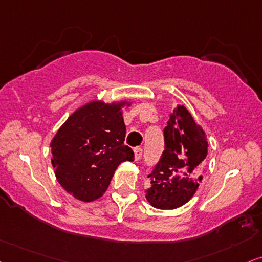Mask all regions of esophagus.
Segmentation results:
<instances>
[{
    "mask_svg": "<svg viewBox=\"0 0 262 262\" xmlns=\"http://www.w3.org/2000/svg\"><path fill=\"white\" fill-rule=\"evenodd\" d=\"M142 156V148L141 147H135L134 148V158L135 161H139Z\"/></svg>",
    "mask_w": 262,
    "mask_h": 262,
    "instance_id": "34e87169",
    "label": "esophagus"
}]
</instances>
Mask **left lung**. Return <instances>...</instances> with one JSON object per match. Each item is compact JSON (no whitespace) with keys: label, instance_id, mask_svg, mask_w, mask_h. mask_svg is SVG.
Instances as JSON below:
<instances>
[{"label":"left lung","instance_id":"obj_1","mask_svg":"<svg viewBox=\"0 0 262 262\" xmlns=\"http://www.w3.org/2000/svg\"><path fill=\"white\" fill-rule=\"evenodd\" d=\"M164 134V151L148 174L146 200L158 209H175L191 200L202 180L208 154L203 129L185 106L174 108Z\"/></svg>","mask_w":262,"mask_h":262}]
</instances>
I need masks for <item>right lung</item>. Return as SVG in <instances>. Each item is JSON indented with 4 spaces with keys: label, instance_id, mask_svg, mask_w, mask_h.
<instances>
[{
    "label": "right lung",
    "instance_id": "1",
    "mask_svg": "<svg viewBox=\"0 0 262 262\" xmlns=\"http://www.w3.org/2000/svg\"><path fill=\"white\" fill-rule=\"evenodd\" d=\"M121 104L92 101L75 111L51 142L59 184L75 198L92 202L107 190L122 162L134 161L124 145Z\"/></svg>",
    "mask_w": 262,
    "mask_h": 262
}]
</instances>
